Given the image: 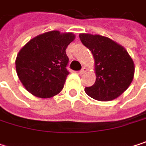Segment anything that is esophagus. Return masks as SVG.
I'll return each mask as SVG.
<instances>
[{"instance_id":"esophagus-1","label":"esophagus","mask_w":146,"mask_h":146,"mask_svg":"<svg viewBox=\"0 0 146 146\" xmlns=\"http://www.w3.org/2000/svg\"><path fill=\"white\" fill-rule=\"evenodd\" d=\"M87 71V69L85 68H83L80 71H79V74H84V73H85Z\"/></svg>"}]
</instances>
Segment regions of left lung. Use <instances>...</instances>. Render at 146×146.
<instances>
[{
  "label": "left lung",
  "instance_id": "left-lung-1",
  "mask_svg": "<svg viewBox=\"0 0 146 146\" xmlns=\"http://www.w3.org/2000/svg\"><path fill=\"white\" fill-rule=\"evenodd\" d=\"M79 39L93 54L96 80L85 88L86 94L97 101H111L130 85L134 74L133 62L128 51L107 37L80 34Z\"/></svg>",
  "mask_w": 146,
  "mask_h": 146
}]
</instances>
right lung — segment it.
I'll return each mask as SVG.
<instances>
[{
    "label": "right lung",
    "mask_w": 146,
    "mask_h": 146,
    "mask_svg": "<svg viewBox=\"0 0 146 146\" xmlns=\"http://www.w3.org/2000/svg\"><path fill=\"white\" fill-rule=\"evenodd\" d=\"M75 36L72 33L50 31L25 44L16 59V71L25 89L40 98H50L63 88L69 59L66 49Z\"/></svg>",
    "instance_id": "1"
}]
</instances>
